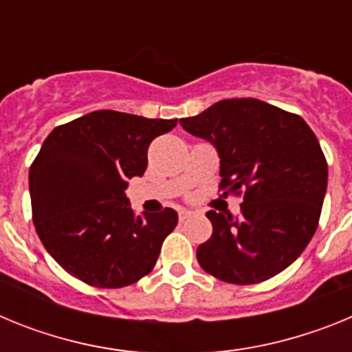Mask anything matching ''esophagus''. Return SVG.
I'll return each mask as SVG.
<instances>
[{"label":"esophagus","mask_w":352,"mask_h":352,"mask_svg":"<svg viewBox=\"0 0 352 352\" xmlns=\"http://www.w3.org/2000/svg\"><path fill=\"white\" fill-rule=\"evenodd\" d=\"M190 217H192V211H186V210H182V211H179V214H178L179 222H185V220L190 219Z\"/></svg>","instance_id":"obj_1"}]
</instances>
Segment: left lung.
I'll return each instance as SVG.
<instances>
[{
	"label": "left lung",
	"mask_w": 352,
	"mask_h": 352,
	"mask_svg": "<svg viewBox=\"0 0 352 352\" xmlns=\"http://www.w3.org/2000/svg\"><path fill=\"white\" fill-rule=\"evenodd\" d=\"M220 157V190L243 195L238 217L210 210L213 234L199 245L201 268L227 284H259L291 266L312 239L328 164L298 114L257 98L220 100L179 120Z\"/></svg>",
	"instance_id": "obj_1"
}]
</instances>
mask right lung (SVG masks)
<instances>
[{
  "label": "right lung",
  "mask_w": 352,
  "mask_h": 352,
  "mask_svg": "<svg viewBox=\"0 0 352 352\" xmlns=\"http://www.w3.org/2000/svg\"><path fill=\"white\" fill-rule=\"evenodd\" d=\"M176 123L105 109L49 133L30 169L31 211L40 241L65 272L120 289L155 268L178 213L135 214L125 188L144 174L151 141Z\"/></svg>",
  "instance_id": "obj_1"
}]
</instances>
